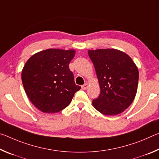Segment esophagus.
<instances>
[{"instance_id": "obj_1", "label": "esophagus", "mask_w": 159, "mask_h": 159, "mask_svg": "<svg viewBox=\"0 0 159 159\" xmlns=\"http://www.w3.org/2000/svg\"><path fill=\"white\" fill-rule=\"evenodd\" d=\"M88 83H85L84 85H83L82 86H81V88H82V89L83 90H86L88 88Z\"/></svg>"}]
</instances>
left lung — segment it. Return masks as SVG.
Segmentation results:
<instances>
[{"instance_id":"1","label":"left lung","mask_w":159,"mask_h":159,"mask_svg":"<svg viewBox=\"0 0 159 159\" xmlns=\"http://www.w3.org/2000/svg\"><path fill=\"white\" fill-rule=\"evenodd\" d=\"M99 80L100 94L93 100L102 114L114 116L122 113L134 100L138 90L139 71L133 60L115 49L88 50Z\"/></svg>"}]
</instances>
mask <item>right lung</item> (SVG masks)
<instances>
[{"instance_id":"1","label":"right lung","mask_w":159,"mask_h":159,"mask_svg":"<svg viewBox=\"0 0 159 159\" xmlns=\"http://www.w3.org/2000/svg\"><path fill=\"white\" fill-rule=\"evenodd\" d=\"M74 50L48 49L29 59L21 72V80L28 98L44 113H57L71 103L81 87L76 85L69 64Z\"/></svg>"}]
</instances>
